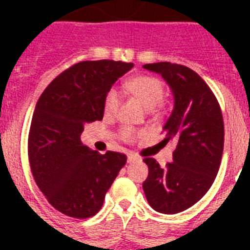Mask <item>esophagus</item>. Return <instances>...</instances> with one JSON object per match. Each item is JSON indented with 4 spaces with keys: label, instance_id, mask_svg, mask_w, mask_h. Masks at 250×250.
Wrapping results in <instances>:
<instances>
[{
    "label": "esophagus",
    "instance_id": "1",
    "mask_svg": "<svg viewBox=\"0 0 250 250\" xmlns=\"http://www.w3.org/2000/svg\"><path fill=\"white\" fill-rule=\"evenodd\" d=\"M137 160H139V158H137L135 154H128V157H127V162H128V164H132V162H135V161Z\"/></svg>",
    "mask_w": 250,
    "mask_h": 250
}]
</instances>
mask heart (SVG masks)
<instances>
[{
  "instance_id": "heart-1",
  "label": "heart",
  "mask_w": 250,
  "mask_h": 250,
  "mask_svg": "<svg viewBox=\"0 0 250 250\" xmlns=\"http://www.w3.org/2000/svg\"><path fill=\"white\" fill-rule=\"evenodd\" d=\"M127 89L145 109L152 110L158 106L164 100L165 88L160 79L154 76L140 75L135 76L127 82ZM121 104L119 94L115 89H110L104 102V113L105 117H113L117 113ZM121 137L125 141H133L136 139V133L131 128H123L121 131Z\"/></svg>"
}]
</instances>
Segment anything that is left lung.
Returning a JSON list of instances; mask_svg holds the SVG:
<instances>
[{
  "mask_svg": "<svg viewBox=\"0 0 250 250\" xmlns=\"http://www.w3.org/2000/svg\"><path fill=\"white\" fill-rule=\"evenodd\" d=\"M143 67L160 74L171 88L174 109L164 125V141H176L166 167L145 158L149 174L143 188L156 211L176 214L200 201L214 183L225 144L223 117L209 85L193 70L170 62Z\"/></svg>",
  "mask_w": 250,
  "mask_h": 250,
  "instance_id": "obj_1",
  "label": "left lung"
}]
</instances>
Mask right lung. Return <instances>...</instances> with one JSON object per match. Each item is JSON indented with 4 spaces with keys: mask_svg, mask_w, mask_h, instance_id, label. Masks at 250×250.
I'll return each instance as SVG.
<instances>
[{
    "mask_svg": "<svg viewBox=\"0 0 250 250\" xmlns=\"http://www.w3.org/2000/svg\"><path fill=\"white\" fill-rule=\"evenodd\" d=\"M133 67L121 61H85L58 75L39 98L28 136V158L37 187L68 217H93L127 162L123 153L100 154L80 140L84 125L104 118L113 84Z\"/></svg>",
    "mask_w": 250,
    "mask_h": 250,
    "instance_id": "add662e5",
    "label": "right lung"
}]
</instances>
